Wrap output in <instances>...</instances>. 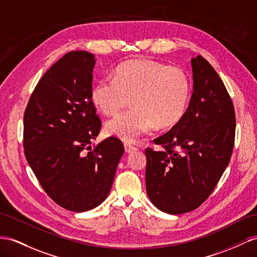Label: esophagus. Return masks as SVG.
Wrapping results in <instances>:
<instances>
[{
	"instance_id": "1",
	"label": "esophagus",
	"mask_w": 257,
	"mask_h": 257,
	"mask_svg": "<svg viewBox=\"0 0 257 257\" xmlns=\"http://www.w3.org/2000/svg\"><path fill=\"white\" fill-rule=\"evenodd\" d=\"M123 147H124V151H126V153H133V152H135V151L138 150L136 147L131 146V144H129V143H124Z\"/></svg>"
}]
</instances>
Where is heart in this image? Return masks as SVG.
I'll return each mask as SVG.
<instances>
[{"instance_id":"heart-1","label":"heart","mask_w":257,"mask_h":257,"mask_svg":"<svg viewBox=\"0 0 257 257\" xmlns=\"http://www.w3.org/2000/svg\"><path fill=\"white\" fill-rule=\"evenodd\" d=\"M191 80L177 66L131 60L117 66L114 78L98 80L91 92L104 115H114L133 101L134 107L106 122V133L126 142H136L159 127L176 126L185 115L191 97Z\"/></svg>"}]
</instances>
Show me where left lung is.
<instances>
[{"mask_svg": "<svg viewBox=\"0 0 257 257\" xmlns=\"http://www.w3.org/2000/svg\"><path fill=\"white\" fill-rule=\"evenodd\" d=\"M193 93L182 119L147 148L151 202L174 215L191 212L212 194L232 155L235 114L218 74L201 55L192 58Z\"/></svg>", "mask_w": 257, "mask_h": 257, "instance_id": "left-lung-1", "label": "left lung"}]
</instances>
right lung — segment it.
<instances>
[{
    "instance_id": "obj_1",
    "label": "right lung",
    "mask_w": 257,
    "mask_h": 257,
    "mask_svg": "<svg viewBox=\"0 0 257 257\" xmlns=\"http://www.w3.org/2000/svg\"><path fill=\"white\" fill-rule=\"evenodd\" d=\"M94 64L89 52L65 54L39 80L24 114L26 160L45 193L71 212L106 199L124 152L116 137L91 151L102 126L91 97Z\"/></svg>"
}]
</instances>
